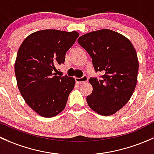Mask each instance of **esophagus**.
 <instances>
[{
	"label": "esophagus",
	"instance_id": "1",
	"mask_svg": "<svg viewBox=\"0 0 154 154\" xmlns=\"http://www.w3.org/2000/svg\"><path fill=\"white\" fill-rule=\"evenodd\" d=\"M88 81V76H86V75H84V76L82 78H75V82H76L77 83L80 84V85L85 83V82H87Z\"/></svg>",
	"mask_w": 154,
	"mask_h": 154
}]
</instances>
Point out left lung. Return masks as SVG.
<instances>
[{
    "instance_id": "left-lung-1",
    "label": "left lung",
    "mask_w": 154,
    "mask_h": 154,
    "mask_svg": "<svg viewBox=\"0 0 154 154\" xmlns=\"http://www.w3.org/2000/svg\"><path fill=\"white\" fill-rule=\"evenodd\" d=\"M78 43L92 58L95 70L104 73L100 80L89 79L93 87L87 96L89 107L102 116L116 113L129 101L137 84L135 48L128 38L107 29L83 35Z\"/></svg>"
}]
</instances>
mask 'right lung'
<instances>
[{
  "mask_svg": "<svg viewBox=\"0 0 154 154\" xmlns=\"http://www.w3.org/2000/svg\"><path fill=\"white\" fill-rule=\"evenodd\" d=\"M76 31L44 29L28 35L18 49L15 62L17 85L26 104L39 116L50 118L65 108L75 86L72 77L55 75V66L79 37Z\"/></svg>",
  "mask_w": 154,
  "mask_h": 154,
  "instance_id": "add662e5",
  "label": "right lung"
}]
</instances>
